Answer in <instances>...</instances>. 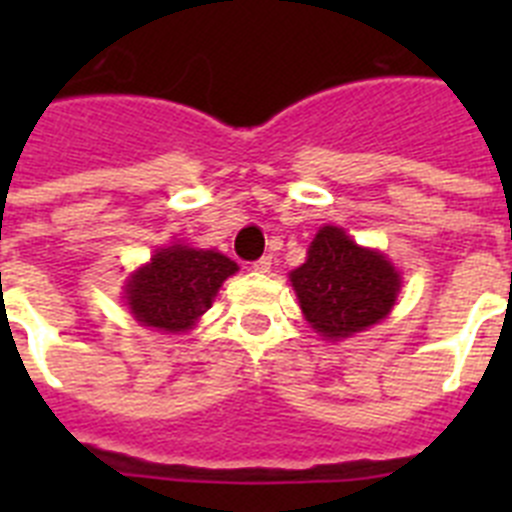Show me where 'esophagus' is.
<instances>
[{
	"label": "esophagus",
	"instance_id": "1",
	"mask_svg": "<svg viewBox=\"0 0 512 512\" xmlns=\"http://www.w3.org/2000/svg\"><path fill=\"white\" fill-rule=\"evenodd\" d=\"M253 271H259V274H269V271H271V256H261L259 261H253Z\"/></svg>",
	"mask_w": 512,
	"mask_h": 512
}]
</instances>
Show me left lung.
I'll return each instance as SVG.
<instances>
[{"instance_id":"8db88e82","label":"left lung","mask_w":512,"mask_h":512,"mask_svg":"<svg viewBox=\"0 0 512 512\" xmlns=\"http://www.w3.org/2000/svg\"><path fill=\"white\" fill-rule=\"evenodd\" d=\"M302 315L328 341L354 336L384 320L400 292V271L387 256L361 248L336 225H323L307 261L289 274Z\"/></svg>"}]
</instances>
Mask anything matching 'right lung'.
<instances>
[{"label":"right lung","instance_id":"1","mask_svg":"<svg viewBox=\"0 0 512 512\" xmlns=\"http://www.w3.org/2000/svg\"><path fill=\"white\" fill-rule=\"evenodd\" d=\"M235 271L238 264L220 251L174 243L158 248L146 266L130 274L125 302L138 323L164 333H187Z\"/></svg>","mask_w":512,"mask_h":512}]
</instances>
